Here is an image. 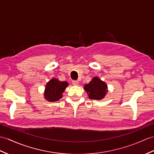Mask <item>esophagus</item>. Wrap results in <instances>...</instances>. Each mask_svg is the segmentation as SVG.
<instances>
[{
  "mask_svg": "<svg viewBox=\"0 0 154 154\" xmlns=\"http://www.w3.org/2000/svg\"><path fill=\"white\" fill-rule=\"evenodd\" d=\"M79 81H72V84L73 85H79Z\"/></svg>",
  "mask_w": 154,
  "mask_h": 154,
  "instance_id": "obj_1",
  "label": "esophagus"
}]
</instances>
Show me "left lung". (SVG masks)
<instances>
[{
	"label": "left lung",
	"instance_id": "8db88e82",
	"mask_svg": "<svg viewBox=\"0 0 154 154\" xmlns=\"http://www.w3.org/2000/svg\"><path fill=\"white\" fill-rule=\"evenodd\" d=\"M84 89L87 92L88 98L92 100H102L108 92V86L106 83L94 77L88 84L84 86Z\"/></svg>",
	"mask_w": 154,
	"mask_h": 154
}]
</instances>
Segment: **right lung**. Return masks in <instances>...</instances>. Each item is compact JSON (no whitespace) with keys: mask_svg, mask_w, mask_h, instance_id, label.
Segmentation results:
<instances>
[{"mask_svg":"<svg viewBox=\"0 0 154 154\" xmlns=\"http://www.w3.org/2000/svg\"><path fill=\"white\" fill-rule=\"evenodd\" d=\"M66 81H60L56 78L50 80L46 85L44 97L49 102L58 101L62 97V93L68 86Z\"/></svg>","mask_w":154,"mask_h":154,"instance_id":"1","label":"right lung"}]
</instances>
